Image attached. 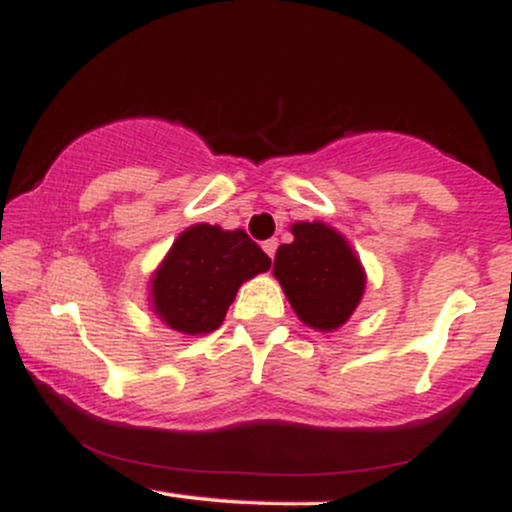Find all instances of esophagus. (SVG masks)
Segmentation results:
<instances>
[{
    "instance_id": "1",
    "label": "esophagus",
    "mask_w": 512,
    "mask_h": 512,
    "mask_svg": "<svg viewBox=\"0 0 512 512\" xmlns=\"http://www.w3.org/2000/svg\"><path fill=\"white\" fill-rule=\"evenodd\" d=\"M276 248H279V240H276V238H269V240H264V243H262V250L267 252L269 257H274Z\"/></svg>"
}]
</instances>
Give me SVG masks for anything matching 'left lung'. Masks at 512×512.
<instances>
[{
	"instance_id": "obj_1",
	"label": "left lung",
	"mask_w": 512,
	"mask_h": 512,
	"mask_svg": "<svg viewBox=\"0 0 512 512\" xmlns=\"http://www.w3.org/2000/svg\"><path fill=\"white\" fill-rule=\"evenodd\" d=\"M293 243L276 250L272 274L293 313L317 332H334L354 315L366 291V269L337 228L296 221Z\"/></svg>"
}]
</instances>
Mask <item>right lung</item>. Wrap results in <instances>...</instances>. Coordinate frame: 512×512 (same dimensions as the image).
I'll use <instances>...</instances> for the list:
<instances>
[{"label":"right lung","mask_w":512,"mask_h":512,"mask_svg":"<svg viewBox=\"0 0 512 512\" xmlns=\"http://www.w3.org/2000/svg\"><path fill=\"white\" fill-rule=\"evenodd\" d=\"M269 267L272 260L243 228L195 223L175 238L151 274V313L187 337L209 334L223 322L240 286Z\"/></svg>","instance_id":"right-lung-1"}]
</instances>
